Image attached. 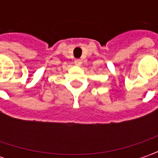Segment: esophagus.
<instances>
[{
  "label": "esophagus",
  "instance_id": "1",
  "mask_svg": "<svg viewBox=\"0 0 158 158\" xmlns=\"http://www.w3.org/2000/svg\"><path fill=\"white\" fill-rule=\"evenodd\" d=\"M75 64L77 65V66H80V65L82 64V60H79V59H77V60H75Z\"/></svg>",
  "mask_w": 158,
  "mask_h": 158
}]
</instances>
